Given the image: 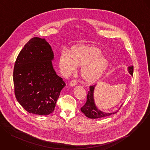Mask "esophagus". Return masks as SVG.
<instances>
[{"label": "esophagus", "mask_w": 150, "mask_h": 150, "mask_svg": "<svg viewBox=\"0 0 150 150\" xmlns=\"http://www.w3.org/2000/svg\"><path fill=\"white\" fill-rule=\"evenodd\" d=\"M77 84H78L77 81L76 80H73V81H71L69 82V85L71 87H74V86L77 85Z\"/></svg>", "instance_id": "34e87169"}]
</instances>
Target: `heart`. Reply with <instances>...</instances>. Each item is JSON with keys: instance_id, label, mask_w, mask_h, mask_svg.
<instances>
[{"instance_id": "heart-1", "label": "heart", "mask_w": 150, "mask_h": 150, "mask_svg": "<svg viewBox=\"0 0 150 150\" xmlns=\"http://www.w3.org/2000/svg\"><path fill=\"white\" fill-rule=\"evenodd\" d=\"M102 54V51L95 47H79L71 54L63 52L59 58L60 69L64 75L69 76L78 67L83 66L82 77L88 81H94L103 75L108 64V59Z\"/></svg>"}]
</instances>
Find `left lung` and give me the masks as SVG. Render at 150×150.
<instances>
[{"label":"left lung","instance_id":"left-lung-1","mask_svg":"<svg viewBox=\"0 0 150 150\" xmlns=\"http://www.w3.org/2000/svg\"><path fill=\"white\" fill-rule=\"evenodd\" d=\"M128 72L131 76L133 75V72H134L133 66H129V67H128ZM95 86L96 85L90 87V91H88V92L87 97V102L81 108V111L87 117L91 119H98V118L103 117H106L107 116L111 115L112 114H114L116 113L118 111V110H117L116 111L114 112H104L102 111L101 110H100L97 107V106L96 105L95 103L94 97H93V92H94ZM122 104L120 105V107H122Z\"/></svg>","mask_w":150,"mask_h":150}]
</instances>
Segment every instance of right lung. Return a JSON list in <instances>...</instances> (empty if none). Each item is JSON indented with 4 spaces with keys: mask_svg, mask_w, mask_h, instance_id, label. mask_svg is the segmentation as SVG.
<instances>
[{
    "mask_svg": "<svg viewBox=\"0 0 150 150\" xmlns=\"http://www.w3.org/2000/svg\"><path fill=\"white\" fill-rule=\"evenodd\" d=\"M51 47L45 39H30L18 55L13 80L18 102L29 113L47 115L54 112L66 83L57 75Z\"/></svg>",
    "mask_w": 150,
    "mask_h": 150,
    "instance_id": "right-lung-1",
    "label": "right lung"
}]
</instances>
